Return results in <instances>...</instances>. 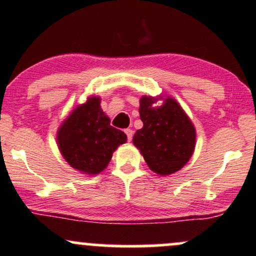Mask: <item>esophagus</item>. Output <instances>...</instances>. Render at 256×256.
I'll list each match as a JSON object with an SVG mask.
<instances>
[{
  "instance_id": "1",
  "label": "esophagus",
  "mask_w": 256,
  "mask_h": 256,
  "mask_svg": "<svg viewBox=\"0 0 256 256\" xmlns=\"http://www.w3.org/2000/svg\"><path fill=\"white\" fill-rule=\"evenodd\" d=\"M124 133L127 134V138H128V141H132V138H133V134H134L133 129L127 128V129H126V130H124Z\"/></svg>"
}]
</instances>
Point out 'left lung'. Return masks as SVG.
<instances>
[{
    "label": "left lung",
    "mask_w": 256,
    "mask_h": 256,
    "mask_svg": "<svg viewBox=\"0 0 256 256\" xmlns=\"http://www.w3.org/2000/svg\"><path fill=\"white\" fill-rule=\"evenodd\" d=\"M154 102L152 97L141 98L138 112L144 127L134 134L133 142L153 172L168 176L179 171L191 158L196 132L174 100L167 97L158 108L153 106Z\"/></svg>",
    "instance_id": "left-lung-1"
}]
</instances>
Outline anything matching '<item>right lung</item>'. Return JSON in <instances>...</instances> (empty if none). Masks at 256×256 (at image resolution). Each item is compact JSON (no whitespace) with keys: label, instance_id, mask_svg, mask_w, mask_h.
Here are the masks:
<instances>
[{"label":"right lung","instance_id":"right-lung-1","mask_svg":"<svg viewBox=\"0 0 256 256\" xmlns=\"http://www.w3.org/2000/svg\"><path fill=\"white\" fill-rule=\"evenodd\" d=\"M100 100L91 97L76 108L58 132L59 150L74 168L85 174L103 171L127 135L110 124L100 109Z\"/></svg>","mask_w":256,"mask_h":256}]
</instances>
